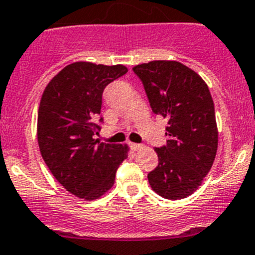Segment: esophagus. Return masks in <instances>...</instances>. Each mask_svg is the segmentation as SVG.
<instances>
[{
	"mask_svg": "<svg viewBox=\"0 0 255 255\" xmlns=\"http://www.w3.org/2000/svg\"><path fill=\"white\" fill-rule=\"evenodd\" d=\"M130 146H131L132 150H140V149L144 148L141 144H135V143H130Z\"/></svg>",
	"mask_w": 255,
	"mask_h": 255,
	"instance_id": "34e87169",
	"label": "esophagus"
}]
</instances>
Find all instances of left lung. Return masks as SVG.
<instances>
[{
    "mask_svg": "<svg viewBox=\"0 0 255 255\" xmlns=\"http://www.w3.org/2000/svg\"><path fill=\"white\" fill-rule=\"evenodd\" d=\"M154 114L168 119L167 145L155 148L158 167L148 174L154 192L182 200L201 186L214 164L219 132L211 93L205 81L176 60L135 65Z\"/></svg>",
    "mask_w": 255,
    "mask_h": 255,
    "instance_id": "obj_1",
    "label": "left lung"
}]
</instances>
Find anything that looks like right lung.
Returning <instances> with one entry per match:
<instances>
[{"mask_svg":"<svg viewBox=\"0 0 255 255\" xmlns=\"http://www.w3.org/2000/svg\"><path fill=\"white\" fill-rule=\"evenodd\" d=\"M126 72L123 64L74 62L55 74L41 95L36 131L41 156L65 190L86 201L114 186L116 169L128 158L126 144L93 137L100 130L102 92Z\"/></svg>","mask_w":255,"mask_h":255,"instance_id":"1","label":"right lung"}]
</instances>
